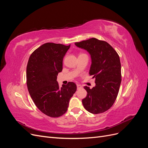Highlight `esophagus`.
<instances>
[{"instance_id":"34e87169","label":"esophagus","mask_w":148,"mask_h":148,"mask_svg":"<svg viewBox=\"0 0 148 148\" xmlns=\"http://www.w3.org/2000/svg\"><path fill=\"white\" fill-rule=\"evenodd\" d=\"M77 89H80V88H82V85H80V84H77Z\"/></svg>"}]
</instances>
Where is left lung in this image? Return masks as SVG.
Masks as SVG:
<instances>
[{
	"mask_svg": "<svg viewBox=\"0 0 148 148\" xmlns=\"http://www.w3.org/2000/svg\"><path fill=\"white\" fill-rule=\"evenodd\" d=\"M75 44L90 54L91 65L89 73L96 79L95 87H84L88 93L82 100L83 105L90 113L104 112L113 106L119 91L122 81L119 56L109 43L96 38Z\"/></svg>",
	"mask_w": 148,
	"mask_h": 148,
	"instance_id": "obj_1",
	"label": "left lung"
}]
</instances>
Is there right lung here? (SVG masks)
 Here are the masks:
<instances>
[{
    "mask_svg": "<svg viewBox=\"0 0 148 148\" xmlns=\"http://www.w3.org/2000/svg\"><path fill=\"white\" fill-rule=\"evenodd\" d=\"M70 47L47 42L31 53L26 67V84L31 97L42 112L51 117H59L68 109L70 98L77 85L69 82L60 88L57 81L62 70V62Z\"/></svg>",
    "mask_w": 148,
    "mask_h": 148,
    "instance_id": "right-lung-1",
    "label": "right lung"
}]
</instances>
